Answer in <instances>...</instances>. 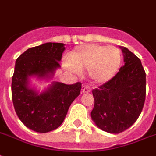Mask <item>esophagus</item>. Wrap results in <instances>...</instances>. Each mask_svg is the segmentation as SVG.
I'll list each match as a JSON object with an SVG mask.
<instances>
[{
  "label": "esophagus",
  "instance_id": "1",
  "mask_svg": "<svg viewBox=\"0 0 156 156\" xmlns=\"http://www.w3.org/2000/svg\"><path fill=\"white\" fill-rule=\"evenodd\" d=\"M90 91H91V88L88 86L83 85L82 87V93H87V92H90Z\"/></svg>",
  "mask_w": 156,
  "mask_h": 156
}]
</instances>
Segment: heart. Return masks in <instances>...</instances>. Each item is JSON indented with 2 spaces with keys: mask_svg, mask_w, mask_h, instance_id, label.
I'll return each mask as SVG.
<instances>
[{
  "mask_svg": "<svg viewBox=\"0 0 156 156\" xmlns=\"http://www.w3.org/2000/svg\"><path fill=\"white\" fill-rule=\"evenodd\" d=\"M122 62V55L117 47L87 44L77 47L69 56V65L65 68L79 73L88 69L91 80L97 83L110 81L117 73Z\"/></svg>",
  "mask_w": 156,
  "mask_h": 156,
  "instance_id": "heart-1",
  "label": "heart"
}]
</instances>
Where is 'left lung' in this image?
I'll return each instance as SVG.
<instances>
[{"instance_id":"8db88e82","label":"left lung","mask_w":156,"mask_h":156,"mask_svg":"<svg viewBox=\"0 0 156 156\" xmlns=\"http://www.w3.org/2000/svg\"><path fill=\"white\" fill-rule=\"evenodd\" d=\"M124 65L107 83L94 89L92 120L101 130L119 133L141 115L146 99V73L138 57L120 47Z\"/></svg>"}]
</instances>
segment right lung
I'll return each mask as SVG.
<instances>
[{
	"mask_svg": "<svg viewBox=\"0 0 156 156\" xmlns=\"http://www.w3.org/2000/svg\"><path fill=\"white\" fill-rule=\"evenodd\" d=\"M65 50L64 43L47 42L31 47L16 59L11 84L13 104L22 123L37 133H48L61 125L70 105L80 94L81 83L53 82L41 92L30 86L31 78H53Z\"/></svg>",
	"mask_w": 156,
	"mask_h": 156,
	"instance_id": "1",
	"label": "right lung"
}]
</instances>
